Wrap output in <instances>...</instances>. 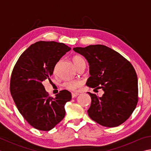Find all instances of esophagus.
Returning <instances> with one entry per match:
<instances>
[{
	"instance_id": "1",
	"label": "esophagus",
	"mask_w": 151,
	"mask_h": 151,
	"mask_svg": "<svg viewBox=\"0 0 151 151\" xmlns=\"http://www.w3.org/2000/svg\"><path fill=\"white\" fill-rule=\"evenodd\" d=\"M72 94L73 98H75V97L77 96L79 94L77 93H72V94Z\"/></svg>"
}]
</instances>
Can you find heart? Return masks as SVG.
<instances>
[{
  "label": "heart",
  "instance_id": "heart-1",
  "mask_svg": "<svg viewBox=\"0 0 151 151\" xmlns=\"http://www.w3.org/2000/svg\"><path fill=\"white\" fill-rule=\"evenodd\" d=\"M73 61L76 68H77L81 64L85 63V59H84L83 57H80V56H75V57H74L73 58ZM81 85V81L75 80V81H68L65 82L63 84V86L67 89H69V90L75 91L76 89H77L78 86Z\"/></svg>",
  "mask_w": 151,
  "mask_h": 151
}]
</instances>
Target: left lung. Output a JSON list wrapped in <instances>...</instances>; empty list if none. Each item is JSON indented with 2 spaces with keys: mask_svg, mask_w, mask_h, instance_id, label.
Returning a JSON list of instances; mask_svg holds the SVG:
<instances>
[{
  "mask_svg": "<svg viewBox=\"0 0 151 151\" xmlns=\"http://www.w3.org/2000/svg\"><path fill=\"white\" fill-rule=\"evenodd\" d=\"M73 50L85 57L89 63L88 78L86 85L101 88V97L88 92L91 104L88 116L99 124L114 127L125 122L137 106L138 79L129 60L104 45H89Z\"/></svg>",
  "mask_w": 151,
  "mask_h": 151,
  "instance_id": "1",
  "label": "left lung"
}]
</instances>
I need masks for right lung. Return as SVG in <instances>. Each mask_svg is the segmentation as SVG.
Wrapping results in <instances>:
<instances>
[{
    "instance_id": "1",
    "label": "right lung",
    "mask_w": 151,
    "mask_h": 151,
    "mask_svg": "<svg viewBox=\"0 0 151 151\" xmlns=\"http://www.w3.org/2000/svg\"><path fill=\"white\" fill-rule=\"evenodd\" d=\"M70 50L64 43L37 42L20 56L12 70L10 91L15 104L28 123L40 131H50L62 121L65 104L72 98L66 90L53 98L42 85L52 75L60 58Z\"/></svg>"
}]
</instances>
